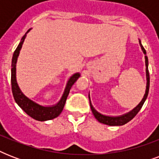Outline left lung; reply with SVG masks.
Listing matches in <instances>:
<instances>
[{
  "label": "left lung",
  "instance_id": "left-lung-1",
  "mask_svg": "<svg viewBox=\"0 0 159 159\" xmlns=\"http://www.w3.org/2000/svg\"><path fill=\"white\" fill-rule=\"evenodd\" d=\"M139 44L141 46V48L143 50V53L146 54V51L144 49V48L143 47V45L141 44V42L139 41ZM148 57L145 56V65H146V76H147V87H146V92L145 94H144V97H143V100L141 101V102L138 105V106H136L135 108L134 109L133 111H130L129 113L125 114L122 116H119V117H110V116H103L102 114H100L99 112H97L93 106H92V103L90 102V106H91V109H92V111L94 116L96 117L97 120L101 122L102 124H105V125H108L111 126H116V125H123L125 124L128 123L129 121H130L134 117V116L138 114V112L140 111V109L142 108L143 103L145 102L146 98L148 97V91H149V72H148Z\"/></svg>",
  "mask_w": 159,
  "mask_h": 159
}]
</instances>
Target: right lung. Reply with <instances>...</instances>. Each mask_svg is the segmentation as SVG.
<instances>
[{
    "mask_svg": "<svg viewBox=\"0 0 159 159\" xmlns=\"http://www.w3.org/2000/svg\"><path fill=\"white\" fill-rule=\"evenodd\" d=\"M30 30V29L26 32V34L28 33ZM26 34L21 39L20 43H19L18 47L16 48V49L14 52L13 57H12V62H11V90H12V93H13L14 99H15L16 103L18 104V106L28 116H30L33 119L39 121L49 120L57 117L60 115V113L62 112V109L64 107L65 102L67 101V96L69 94L70 89H71L72 85L74 84L75 82L78 79L80 74L79 73H75L74 75H72V77H70L64 93L62 95V99L60 100V102L55 106H50V107L39 106V105L36 104L35 102H32L31 100L29 99L28 97H26L19 88L16 79V63L19 53H20V50L24 40L26 37Z\"/></svg>",
    "mask_w": 159,
    "mask_h": 159,
    "instance_id": "1",
    "label": "right lung"
}]
</instances>
